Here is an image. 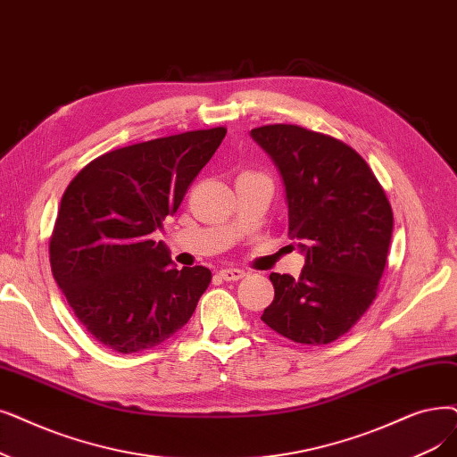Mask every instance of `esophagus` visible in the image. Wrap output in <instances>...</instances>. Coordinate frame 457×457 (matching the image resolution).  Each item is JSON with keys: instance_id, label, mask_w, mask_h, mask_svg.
I'll use <instances>...</instances> for the list:
<instances>
[{"instance_id": "esophagus-1", "label": "esophagus", "mask_w": 457, "mask_h": 457, "mask_svg": "<svg viewBox=\"0 0 457 457\" xmlns=\"http://www.w3.org/2000/svg\"><path fill=\"white\" fill-rule=\"evenodd\" d=\"M218 276H220L226 282H237V280H241V278H245L246 272L241 269H222L220 272H218Z\"/></svg>"}]
</instances>
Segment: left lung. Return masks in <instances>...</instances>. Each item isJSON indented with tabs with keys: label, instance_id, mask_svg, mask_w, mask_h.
I'll list each match as a JSON object with an SVG mask.
<instances>
[{
	"label": "left lung",
	"instance_id": "obj_1",
	"mask_svg": "<svg viewBox=\"0 0 457 457\" xmlns=\"http://www.w3.org/2000/svg\"><path fill=\"white\" fill-rule=\"evenodd\" d=\"M250 136L282 175L289 237L306 255L299 278L270 274L274 301L262 321L296 344H330L377 296L392 207L364 158L336 137L299 125H265Z\"/></svg>",
	"mask_w": 457,
	"mask_h": 457
}]
</instances>
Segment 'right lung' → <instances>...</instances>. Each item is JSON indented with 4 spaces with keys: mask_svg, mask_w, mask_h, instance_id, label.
Masks as SVG:
<instances>
[{
    "mask_svg": "<svg viewBox=\"0 0 457 457\" xmlns=\"http://www.w3.org/2000/svg\"><path fill=\"white\" fill-rule=\"evenodd\" d=\"M224 136L216 127L115 149L67 187L50 239L52 274L78 321L108 349L162 344L209 287V269L177 270L151 235L179 209Z\"/></svg>",
    "mask_w": 457,
    "mask_h": 457,
    "instance_id": "obj_1",
    "label": "right lung"
}]
</instances>
